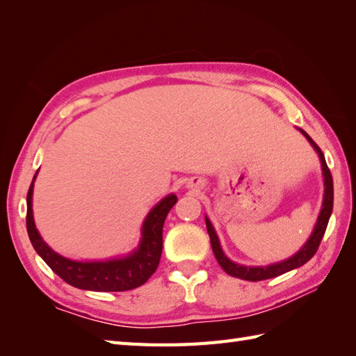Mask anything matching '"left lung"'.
Returning <instances> with one entry per match:
<instances>
[{
  "instance_id": "left-lung-1",
  "label": "left lung",
  "mask_w": 356,
  "mask_h": 356,
  "mask_svg": "<svg viewBox=\"0 0 356 356\" xmlns=\"http://www.w3.org/2000/svg\"><path fill=\"white\" fill-rule=\"evenodd\" d=\"M300 132H302L303 136L309 140V143L314 146L315 151L318 152L321 165H323V175H325V186H326L325 200H323V209L320 211L317 225H315L311 238L305 243V247L300 250L297 254L289 257L288 260H283V262L274 264L270 266H243V265H236L232 262V260H228L225 257L222 250H220L218 236H216L215 230H213L210 220L205 218V224H207V232L210 236L211 248H213V252H215V257L218 260V264L220 265V268H222V270L228 275H232V277H238V279L248 280V282H259V280L277 277V275H282L291 270H296V268L305 265L307 260H311L314 257V254L317 252V250L320 247V242L323 239V236H325L329 218H330V215H332V209H334V181H332V173H330V170L327 168L325 155H323L321 149L303 129H300Z\"/></svg>"
}]
</instances>
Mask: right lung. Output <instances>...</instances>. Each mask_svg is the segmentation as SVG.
Masks as SVG:
<instances>
[{
	"label": "right lung",
	"mask_w": 356,
	"mask_h": 356,
	"mask_svg": "<svg viewBox=\"0 0 356 356\" xmlns=\"http://www.w3.org/2000/svg\"><path fill=\"white\" fill-rule=\"evenodd\" d=\"M33 181L27 192L26 222L29 238L44 262L68 285L86 291H131L145 285L156 271L163 251V225L168 213L177 204L175 195L165 196L149 213L143 225V239L138 250L131 256L108 260V262H74L54 252L39 236L33 222V213H31Z\"/></svg>",
	"instance_id": "1"
}]
</instances>
